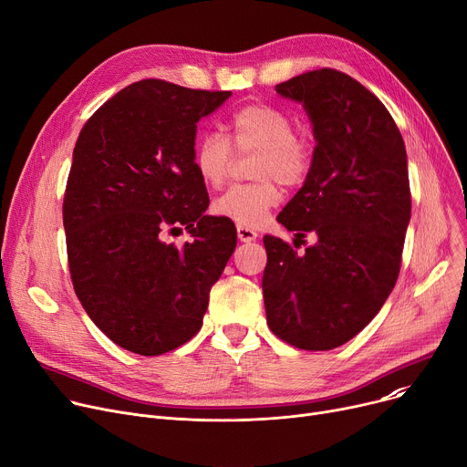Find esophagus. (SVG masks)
Listing matches in <instances>:
<instances>
[{"mask_svg":"<svg viewBox=\"0 0 467 467\" xmlns=\"http://www.w3.org/2000/svg\"><path fill=\"white\" fill-rule=\"evenodd\" d=\"M236 234L240 242H254L257 238V233L248 227H236Z\"/></svg>","mask_w":467,"mask_h":467,"instance_id":"esophagus-1","label":"esophagus"}]
</instances>
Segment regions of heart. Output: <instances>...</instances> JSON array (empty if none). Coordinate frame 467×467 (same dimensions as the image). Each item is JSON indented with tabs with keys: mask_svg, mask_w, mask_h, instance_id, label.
<instances>
[{
	"mask_svg": "<svg viewBox=\"0 0 467 467\" xmlns=\"http://www.w3.org/2000/svg\"><path fill=\"white\" fill-rule=\"evenodd\" d=\"M229 130L238 153L257 151L252 170L259 180L227 189L213 201V212L238 227H259L282 201L278 182L293 187L306 180L312 168V145L293 130V120L284 109L266 102L236 109ZM232 146L217 132H208L196 141L192 161L204 183L212 187L225 183L234 162Z\"/></svg>",
	"mask_w": 467,
	"mask_h": 467,
	"instance_id": "heart-1",
	"label": "heart"
}]
</instances>
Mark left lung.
Here are the masks:
<instances>
[{"instance_id":"left-lung-1","label":"left lung","mask_w":467,"mask_h":467,"mask_svg":"<svg viewBox=\"0 0 467 467\" xmlns=\"http://www.w3.org/2000/svg\"><path fill=\"white\" fill-rule=\"evenodd\" d=\"M276 92L305 106L316 147L305 185L278 213L296 248L263 238L266 324L291 347L331 350L373 320L398 282L410 219L405 143L379 98L338 69L306 71ZM308 232L317 244L297 253Z\"/></svg>"}]
</instances>
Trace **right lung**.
I'll return each mask as SVG.
<instances>
[{"label": "right lung", "mask_w": 467, "mask_h": 467, "mask_svg": "<svg viewBox=\"0 0 467 467\" xmlns=\"http://www.w3.org/2000/svg\"><path fill=\"white\" fill-rule=\"evenodd\" d=\"M231 96L162 79L129 85L85 122L64 192L69 276L90 320L115 345L161 356L202 327L210 289L236 248V229L204 215L194 168L196 122ZM185 224L193 240L166 244Z\"/></svg>", "instance_id": "right-lung-1"}]
</instances>
